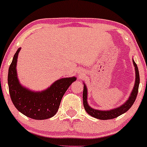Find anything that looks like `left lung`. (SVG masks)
<instances>
[{"label":"left lung","mask_w":147,"mask_h":147,"mask_svg":"<svg viewBox=\"0 0 147 147\" xmlns=\"http://www.w3.org/2000/svg\"><path fill=\"white\" fill-rule=\"evenodd\" d=\"M133 64L135 66V70H136V83H135L134 88L132 91V93L131 94L129 99L126 101V103H124L122 106H119L117 109H114L113 110L108 111H98L95 110V109H92L88 106L87 103V88L85 85L84 86V91H83V103L84 109L86 112L90 115L92 117L97 118L99 119H113V118L117 117L118 116L121 115L124 113H126L130 108L134 104L135 101H136V97L138 95V88H139V84H140V75H139V70L137 66V64L135 63L133 61Z\"/></svg>","instance_id":"obj_1"}]
</instances>
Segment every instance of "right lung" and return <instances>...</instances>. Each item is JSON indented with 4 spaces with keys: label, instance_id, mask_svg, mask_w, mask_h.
<instances>
[{
    "label": "right lung",
    "instance_id": "1",
    "mask_svg": "<svg viewBox=\"0 0 147 147\" xmlns=\"http://www.w3.org/2000/svg\"><path fill=\"white\" fill-rule=\"evenodd\" d=\"M20 48L15 53L8 71L9 95L15 107L21 113L34 119L52 117L58 111L62 97L76 77L61 79L46 90L32 92L22 87L16 75V62Z\"/></svg>",
    "mask_w": 147,
    "mask_h": 147
}]
</instances>
